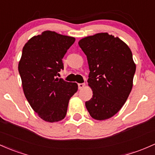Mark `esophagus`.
I'll use <instances>...</instances> for the list:
<instances>
[{
  "mask_svg": "<svg viewBox=\"0 0 155 155\" xmlns=\"http://www.w3.org/2000/svg\"><path fill=\"white\" fill-rule=\"evenodd\" d=\"M85 86H86V84H78V89H84V88L85 87Z\"/></svg>",
  "mask_w": 155,
  "mask_h": 155,
  "instance_id": "esophagus-1",
  "label": "esophagus"
}]
</instances>
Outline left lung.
I'll return each instance as SVG.
<instances>
[{
	"instance_id": "8db88e82",
	"label": "left lung",
	"mask_w": 155,
	"mask_h": 155,
	"mask_svg": "<svg viewBox=\"0 0 155 155\" xmlns=\"http://www.w3.org/2000/svg\"><path fill=\"white\" fill-rule=\"evenodd\" d=\"M86 55L89 72L87 82L93 95L86 102L91 117L104 120L123 107L133 86L136 65L129 46L107 32L80 40Z\"/></svg>"
}]
</instances>
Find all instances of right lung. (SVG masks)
Wrapping results in <instances>:
<instances>
[{
	"instance_id": "add662e5",
	"label": "right lung",
	"mask_w": 155,
	"mask_h": 155,
	"mask_svg": "<svg viewBox=\"0 0 155 155\" xmlns=\"http://www.w3.org/2000/svg\"><path fill=\"white\" fill-rule=\"evenodd\" d=\"M75 38L44 31L24 45L18 64L25 97L41 119L54 123L66 117L76 83L55 78L64 69L62 59Z\"/></svg>"
}]
</instances>
